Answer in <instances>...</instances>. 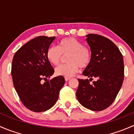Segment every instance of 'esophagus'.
Returning a JSON list of instances; mask_svg holds the SVG:
<instances>
[{"label": "esophagus", "instance_id": "34e87169", "mask_svg": "<svg viewBox=\"0 0 134 134\" xmlns=\"http://www.w3.org/2000/svg\"><path fill=\"white\" fill-rule=\"evenodd\" d=\"M70 79H71V78H69V77H65V81L69 80Z\"/></svg>", "mask_w": 134, "mask_h": 134}]
</instances>
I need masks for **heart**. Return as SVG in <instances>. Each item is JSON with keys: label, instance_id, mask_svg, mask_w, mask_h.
<instances>
[{"label": "heart", "instance_id": "1", "mask_svg": "<svg viewBox=\"0 0 134 134\" xmlns=\"http://www.w3.org/2000/svg\"><path fill=\"white\" fill-rule=\"evenodd\" d=\"M69 63L59 66L56 69V75L65 77H71L76 73L79 67H88L92 59V52L90 47L75 37H65L59 41L57 47L51 46L47 51V58L54 65H58L63 55H67Z\"/></svg>", "mask_w": 134, "mask_h": 134}]
</instances>
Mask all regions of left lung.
<instances>
[{
  "label": "left lung",
  "mask_w": 134,
  "mask_h": 134,
  "mask_svg": "<svg viewBox=\"0 0 134 134\" xmlns=\"http://www.w3.org/2000/svg\"><path fill=\"white\" fill-rule=\"evenodd\" d=\"M86 41L92 52V59L83 75L88 79H78L76 97L78 102L92 111L108 108L115 99L124 80L123 57L118 47L109 39L90 34Z\"/></svg>",
  "instance_id": "left-lung-1"
}]
</instances>
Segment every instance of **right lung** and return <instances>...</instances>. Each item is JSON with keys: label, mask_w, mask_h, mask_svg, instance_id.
Wrapping results in <instances>:
<instances>
[{"label": "right lung", "mask_w": 134, "mask_h": 134, "mask_svg": "<svg viewBox=\"0 0 134 134\" xmlns=\"http://www.w3.org/2000/svg\"><path fill=\"white\" fill-rule=\"evenodd\" d=\"M55 38L36 37L21 47L13 58V86L24 106L32 111L41 112L51 108L65 83L62 76L41 83V80L50 78L54 72L46 54Z\"/></svg>", "instance_id": "right-lung-1"}]
</instances>
